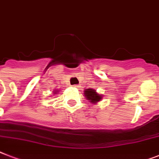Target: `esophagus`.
<instances>
[{
    "label": "esophagus",
    "mask_w": 159,
    "mask_h": 159,
    "mask_svg": "<svg viewBox=\"0 0 159 159\" xmlns=\"http://www.w3.org/2000/svg\"><path fill=\"white\" fill-rule=\"evenodd\" d=\"M73 87H74V88H79V85L75 84V85H73Z\"/></svg>",
    "instance_id": "obj_1"
}]
</instances>
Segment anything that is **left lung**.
Listing matches in <instances>:
<instances>
[{
    "mask_svg": "<svg viewBox=\"0 0 159 159\" xmlns=\"http://www.w3.org/2000/svg\"><path fill=\"white\" fill-rule=\"evenodd\" d=\"M84 93L86 99L90 101L92 103H94V104L98 103V102H100L102 98V94H98V93L96 92L95 89H88L84 92Z\"/></svg>",
    "mask_w": 159,
    "mask_h": 159,
    "instance_id": "obj_1",
    "label": "left lung"
}]
</instances>
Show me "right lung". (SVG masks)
<instances>
[{
  "label": "right lung",
  "mask_w": 159,
  "mask_h": 159,
  "mask_svg": "<svg viewBox=\"0 0 159 159\" xmlns=\"http://www.w3.org/2000/svg\"><path fill=\"white\" fill-rule=\"evenodd\" d=\"M57 92H58V91H54V93H53V94H55V93H57Z\"/></svg>",
  "instance_id": "right-lung-1"
}]
</instances>
